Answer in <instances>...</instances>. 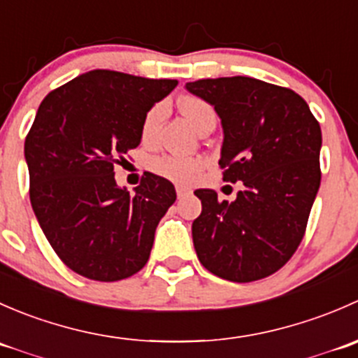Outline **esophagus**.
I'll list each match as a JSON object with an SVG mask.
<instances>
[{
	"label": "esophagus",
	"instance_id": "obj_1",
	"mask_svg": "<svg viewBox=\"0 0 358 358\" xmlns=\"http://www.w3.org/2000/svg\"><path fill=\"white\" fill-rule=\"evenodd\" d=\"M189 194H190V189H189V187L176 185V196H178V199H182V197L189 196Z\"/></svg>",
	"mask_w": 358,
	"mask_h": 358
}]
</instances>
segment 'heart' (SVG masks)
<instances>
[{
    "mask_svg": "<svg viewBox=\"0 0 358 358\" xmlns=\"http://www.w3.org/2000/svg\"><path fill=\"white\" fill-rule=\"evenodd\" d=\"M180 110L185 115L187 121L196 128L197 122L201 121L202 115L213 112L211 107L204 102V100L197 99V96H183L180 100ZM162 106H156L154 109L149 110V114L145 115L142 124V138L150 140L156 133L159 122L162 119ZM154 171L159 173L164 178L173 180V182L178 183H190L192 180L197 178V175L202 169V162L199 159L192 157H178V156H161L154 159L152 162Z\"/></svg>",
    "mask_w": 358,
    "mask_h": 358,
    "instance_id": "obj_1",
    "label": "heart"
}]
</instances>
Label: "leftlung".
Instances as JSON below:
<instances>
[{
	"instance_id": "8db88e82",
	"label": "left lung",
	"mask_w": 358,
	"mask_h": 358,
	"mask_svg": "<svg viewBox=\"0 0 358 358\" xmlns=\"http://www.w3.org/2000/svg\"><path fill=\"white\" fill-rule=\"evenodd\" d=\"M185 90L215 107L223 180L244 185L232 202L211 189L194 192L202 204L192 223L197 258L232 282L272 275L298 249L319 192V122L298 93L246 76L199 79Z\"/></svg>"
}]
</instances>
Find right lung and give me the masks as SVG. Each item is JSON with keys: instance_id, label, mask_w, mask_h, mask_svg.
<instances>
[{"instance_id": "right-lung-1", "label": "right lung", "mask_w": 358, "mask_h": 358, "mask_svg": "<svg viewBox=\"0 0 358 358\" xmlns=\"http://www.w3.org/2000/svg\"><path fill=\"white\" fill-rule=\"evenodd\" d=\"M176 85L95 69L48 93L36 112L24 145L32 211L79 275L114 282L145 266L175 187L147 173L129 194L114 164L140 145L147 112Z\"/></svg>"}]
</instances>
